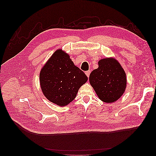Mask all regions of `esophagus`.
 Segmentation results:
<instances>
[{
  "mask_svg": "<svg viewBox=\"0 0 156 156\" xmlns=\"http://www.w3.org/2000/svg\"><path fill=\"white\" fill-rule=\"evenodd\" d=\"M90 73H91V71H90V70H88V71H86V72H85V73H86V75L87 76V77H90Z\"/></svg>",
  "mask_w": 156,
  "mask_h": 156,
  "instance_id": "obj_1",
  "label": "esophagus"
}]
</instances>
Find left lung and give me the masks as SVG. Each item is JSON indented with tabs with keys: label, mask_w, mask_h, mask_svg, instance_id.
Here are the masks:
<instances>
[{
	"label": "left lung",
	"mask_w": 156,
	"mask_h": 156,
	"mask_svg": "<svg viewBox=\"0 0 156 156\" xmlns=\"http://www.w3.org/2000/svg\"><path fill=\"white\" fill-rule=\"evenodd\" d=\"M90 83L98 98L105 103L117 101L127 84L126 73L115 59L106 58L98 62V68L91 72Z\"/></svg>",
	"instance_id": "left-lung-1"
}]
</instances>
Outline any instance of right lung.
Masks as SVG:
<instances>
[{
  "instance_id": "right-lung-1",
  "label": "right lung",
  "mask_w": 156,
  "mask_h": 156,
  "mask_svg": "<svg viewBox=\"0 0 156 156\" xmlns=\"http://www.w3.org/2000/svg\"><path fill=\"white\" fill-rule=\"evenodd\" d=\"M42 91L51 102L60 107L68 105L76 97L87 77L62 49L56 50L40 72Z\"/></svg>"
}]
</instances>
